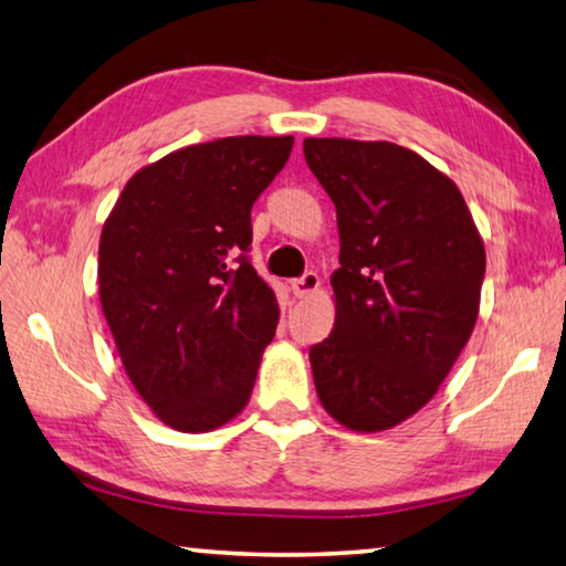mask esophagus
<instances>
[{"instance_id": "esophagus-1", "label": "esophagus", "mask_w": 566, "mask_h": 566, "mask_svg": "<svg viewBox=\"0 0 566 566\" xmlns=\"http://www.w3.org/2000/svg\"><path fill=\"white\" fill-rule=\"evenodd\" d=\"M318 289H321V275L315 271H305L301 277H295L291 283V291L295 298H308V295H313Z\"/></svg>"}]
</instances>
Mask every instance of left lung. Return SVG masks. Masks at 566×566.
I'll list each match as a JSON object with an SVG mask.
<instances>
[{
  "label": "left lung",
  "instance_id": "1",
  "mask_svg": "<svg viewBox=\"0 0 566 566\" xmlns=\"http://www.w3.org/2000/svg\"><path fill=\"white\" fill-rule=\"evenodd\" d=\"M338 213L335 325L311 348L315 390L345 428L380 432L438 392L480 313L484 245L460 188L390 142L305 138Z\"/></svg>",
  "mask_w": 566,
  "mask_h": 566
}]
</instances>
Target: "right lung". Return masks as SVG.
<instances>
[{"label": "right lung", "instance_id": "right-lung-1", "mask_svg": "<svg viewBox=\"0 0 566 566\" xmlns=\"http://www.w3.org/2000/svg\"><path fill=\"white\" fill-rule=\"evenodd\" d=\"M293 136L186 146L132 176L98 243V295L134 388L181 432L226 424L251 398L277 325L251 265V208Z\"/></svg>", "mask_w": 566, "mask_h": 566}]
</instances>
